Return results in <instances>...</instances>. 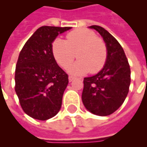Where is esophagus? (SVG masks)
I'll return each instance as SVG.
<instances>
[{
    "instance_id": "esophagus-1",
    "label": "esophagus",
    "mask_w": 147,
    "mask_h": 147,
    "mask_svg": "<svg viewBox=\"0 0 147 147\" xmlns=\"http://www.w3.org/2000/svg\"><path fill=\"white\" fill-rule=\"evenodd\" d=\"M74 79H75V77H74V76H69V82H72Z\"/></svg>"
}]
</instances>
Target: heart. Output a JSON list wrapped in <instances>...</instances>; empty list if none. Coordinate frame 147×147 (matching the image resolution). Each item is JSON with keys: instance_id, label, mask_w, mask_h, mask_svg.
Here are the masks:
<instances>
[{"instance_id": "obj_1", "label": "heart", "mask_w": 147, "mask_h": 147, "mask_svg": "<svg viewBox=\"0 0 147 147\" xmlns=\"http://www.w3.org/2000/svg\"><path fill=\"white\" fill-rule=\"evenodd\" d=\"M53 53L58 63L67 69L76 57L78 60L69 68L75 75H82L90 71L97 73L105 66L107 61V49L105 41L97 37L93 31L77 29L66 35V40L55 39L53 43Z\"/></svg>"}]
</instances>
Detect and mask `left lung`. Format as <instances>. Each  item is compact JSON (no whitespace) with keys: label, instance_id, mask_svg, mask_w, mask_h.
<instances>
[{"label":"left lung","instance_id":"obj_1","mask_svg":"<svg viewBox=\"0 0 147 147\" xmlns=\"http://www.w3.org/2000/svg\"><path fill=\"white\" fill-rule=\"evenodd\" d=\"M103 37L107 49V61L98 74L84 78L82 99L88 111L98 116L116 111L127 96L130 85V69L118 41L101 26L93 25Z\"/></svg>","mask_w":147,"mask_h":147}]
</instances>
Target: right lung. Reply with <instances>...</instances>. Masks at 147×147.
<instances>
[{"label": "right lung", "instance_id": "add662e5", "mask_svg": "<svg viewBox=\"0 0 147 147\" xmlns=\"http://www.w3.org/2000/svg\"><path fill=\"white\" fill-rule=\"evenodd\" d=\"M71 27L43 26L26 42L15 70V92L22 109L36 120L47 121L57 114L69 76L56 63L53 42Z\"/></svg>", "mask_w": 147, "mask_h": 147}]
</instances>
